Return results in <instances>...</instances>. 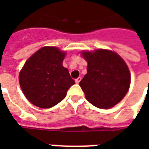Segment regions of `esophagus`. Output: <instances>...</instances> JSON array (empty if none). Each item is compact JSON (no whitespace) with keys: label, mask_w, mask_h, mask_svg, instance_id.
Here are the masks:
<instances>
[{"label":"esophagus","mask_w":149,"mask_h":149,"mask_svg":"<svg viewBox=\"0 0 149 149\" xmlns=\"http://www.w3.org/2000/svg\"><path fill=\"white\" fill-rule=\"evenodd\" d=\"M81 81V77H78L75 80V81H76V83H77V84H79V82H80Z\"/></svg>","instance_id":"obj_1"}]
</instances>
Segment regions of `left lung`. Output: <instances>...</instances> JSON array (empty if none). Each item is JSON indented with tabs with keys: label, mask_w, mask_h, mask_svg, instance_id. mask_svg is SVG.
Instances as JSON below:
<instances>
[{
	"label": "left lung",
	"mask_w": 149,
	"mask_h": 149,
	"mask_svg": "<svg viewBox=\"0 0 149 149\" xmlns=\"http://www.w3.org/2000/svg\"><path fill=\"white\" fill-rule=\"evenodd\" d=\"M88 62L87 74L80 82L85 97L99 109L112 108L125 97L131 76L125 61L114 52L97 49L83 52Z\"/></svg>",
	"instance_id": "left-lung-1"
}]
</instances>
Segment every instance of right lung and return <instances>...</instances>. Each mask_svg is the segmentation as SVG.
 Wrapping results in <instances>:
<instances>
[{
	"label": "right lung",
	"mask_w": 149,
	"mask_h": 149,
	"mask_svg": "<svg viewBox=\"0 0 149 149\" xmlns=\"http://www.w3.org/2000/svg\"><path fill=\"white\" fill-rule=\"evenodd\" d=\"M65 52L46 46L28 59L19 74V82L25 97L35 106L49 109L65 99L75 84L62 63Z\"/></svg>",
	"instance_id": "add662e5"
}]
</instances>
